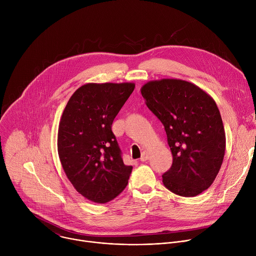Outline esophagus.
<instances>
[{
	"instance_id": "1",
	"label": "esophagus",
	"mask_w": 256,
	"mask_h": 256,
	"mask_svg": "<svg viewBox=\"0 0 256 256\" xmlns=\"http://www.w3.org/2000/svg\"><path fill=\"white\" fill-rule=\"evenodd\" d=\"M148 159H149V153H148V151H144V152L142 153V156H140V160L142 162H144V161H147Z\"/></svg>"
}]
</instances>
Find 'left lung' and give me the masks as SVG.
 <instances>
[{"instance_id":"left-lung-1","label":"left lung","mask_w":256,"mask_h":256,"mask_svg":"<svg viewBox=\"0 0 256 256\" xmlns=\"http://www.w3.org/2000/svg\"><path fill=\"white\" fill-rule=\"evenodd\" d=\"M150 110L164 126L173 162L162 175L164 186L192 198L208 190L223 163L226 138L214 99L198 86L163 79L142 86Z\"/></svg>"}]
</instances>
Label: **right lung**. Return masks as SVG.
Segmentation results:
<instances>
[{
  "label": "right lung",
  "mask_w": 256,
  "mask_h": 256,
  "mask_svg": "<svg viewBox=\"0 0 256 256\" xmlns=\"http://www.w3.org/2000/svg\"><path fill=\"white\" fill-rule=\"evenodd\" d=\"M134 89L132 83L86 84L70 98L58 134V151L66 177L87 200L105 204L126 186V166L112 122Z\"/></svg>",
  "instance_id": "right-lung-1"
}]
</instances>
